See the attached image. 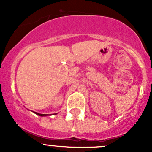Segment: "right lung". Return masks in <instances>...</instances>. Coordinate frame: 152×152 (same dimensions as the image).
Masks as SVG:
<instances>
[{"instance_id":"1","label":"right lung","mask_w":152,"mask_h":152,"mask_svg":"<svg viewBox=\"0 0 152 152\" xmlns=\"http://www.w3.org/2000/svg\"><path fill=\"white\" fill-rule=\"evenodd\" d=\"M34 113L36 114V115H38V116H49L48 114H41V113H36V112H34Z\"/></svg>"}]
</instances>
